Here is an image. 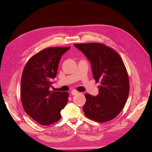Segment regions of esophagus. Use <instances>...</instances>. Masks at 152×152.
Listing matches in <instances>:
<instances>
[{
    "mask_svg": "<svg viewBox=\"0 0 152 152\" xmlns=\"http://www.w3.org/2000/svg\"><path fill=\"white\" fill-rule=\"evenodd\" d=\"M70 93H71V95H77L78 93V92L76 91V90H75V89H74V90H72V91H71V92H70Z\"/></svg>",
    "mask_w": 152,
    "mask_h": 152,
    "instance_id": "esophagus-1",
    "label": "esophagus"
}]
</instances>
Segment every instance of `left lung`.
Segmentation results:
<instances>
[{
	"label": "left lung",
	"mask_w": 152,
	"mask_h": 152,
	"mask_svg": "<svg viewBox=\"0 0 152 152\" xmlns=\"http://www.w3.org/2000/svg\"><path fill=\"white\" fill-rule=\"evenodd\" d=\"M91 64L93 78L101 82L99 94L85 95L83 110L87 118L106 122L116 117L124 108L129 92L127 70L119 54L99 43L74 44Z\"/></svg>",
	"instance_id": "left-lung-1"
}]
</instances>
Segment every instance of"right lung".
Masks as SVG:
<instances>
[{
	"mask_svg": "<svg viewBox=\"0 0 152 152\" xmlns=\"http://www.w3.org/2000/svg\"><path fill=\"white\" fill-rule=\"evenodd\" d=\"M70 47L50 48L28 61L21 80V100L25 112L34 121L49 125L59 121L69 93L50 91L61 56Z\"/></svg>",
	"mask_w": 152,
	"mask_h": 152,
	"instance_id": "right-lung-1",
	"label": "right lung"
}]
</instances>
